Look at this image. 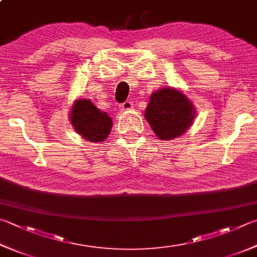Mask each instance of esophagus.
<instances>
[{
  "instance_id": "1",
  "label": "esophagus",
  "mask_w": 257,
  "mask_h": 257,
  "mask_svg": "<svg viewBox=\"0 0 257 257\" xmlns=\"http://www.w3.org/2000/svg\"><path fill=\"white\" fill-rule=\"evenodd\" d=\"M119 107H120V109L124 110V112H127V110H131L133 108V103H132V101H130V100H126L125 103L120 105Z\"/></svg>"
}]
</instances>
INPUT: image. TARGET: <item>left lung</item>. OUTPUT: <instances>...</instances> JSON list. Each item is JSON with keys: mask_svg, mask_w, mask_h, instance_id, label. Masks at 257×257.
Wrapping results in <instances>:
<instances>
[{"mask_svg": "<svg viewBox=\"0 0 257 257\" xmlns=\"http://www.w3.org/2000/svg\"><path fill=\"white\" fill-rule=\"evenodd\" d=\"M144 117L158 139L170 141L190 128L196 108L183 91L174 87H162L150 96Z\"/></svg>", "mask_w": 257, "mask_h": 257, "instance_id": "left-lung-1", "label": "left lung"}]
</instances>
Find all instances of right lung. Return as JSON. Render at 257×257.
<instances>
[{"mask_svg": "<svg viewBox=\"0 0 257 257\" xmlns=\"http://www.w3.org/2000/svg\"><path fill=\"white\" fill-rule=\"evenodd\" d=\"M69 120L75 132L86 141L104 142L112 130V118L101 112L91 100L79 98L74 101L69 113Z\"/></svg>", "mask_w": 257, "mask_h": 257, "instance_id": "add662e5", "label": "right lung"}]
</instances>
